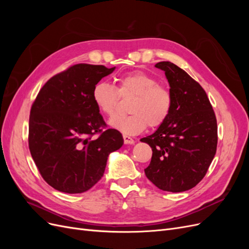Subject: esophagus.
I'll return each instance as SVG.
<instances>
[{
	"label": "esophagus",
	"mask_w": 249,
	"mask_h": 249,
	"mask_svg": "<svg viewBox=\"0 0 249 249\" xmlns=\"http://www.w3.org/2000/svg\"><path fill=\"white\" fill-rule=\"evenodd\" d=\"M123 137H124V144H134L135 143V140L132 137L127 136V135H123Z\"/></svg>",
	"instance_id": "1"
}]
</instances>
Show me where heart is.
I'll list each match as a JSON object with an SVG mask.
<instances>
[{
	"instance_id": "heart-1",
	"label": "heart",
	"mask_w": 249,
	"mask_h": 249,
	"mask_svg": "<svg viewBox=\"0 0 249 249\" xmlns=\"http://www.w3.org/2000/svg\"><path fill=\"white\" fill-rule=\"evenodd\" d=\"M116 87L107 82L96 83L92 89V100L103 114L115 113L119 95L133 96L129 105V115H116L110 125L124 134H138L149 127L162 125L172 109L170 90L159 84V80L143 71H132L115 80Z\"/></svg>"
}]
</instances>
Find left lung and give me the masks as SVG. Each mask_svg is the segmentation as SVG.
I'll return each mask as SVG.
<instances>
[{
	"instance_id": "left-lung-1",
	"label": "left lung",
	"mask_w": 249,
	"mask_h": 249,
	"mask_svg": "<svg viewBox=\"0 0 249 249\" xmlns=\"http://www.w3.org/2000/svg\"><path fill=\"white\" fill-rule=\"evenodd\" d=\"M165 71L172 94L168 118L150 136L142 138L153 156L146 178L163 191L183 192L206 176L217 148V120L199 83L168 61L155 65Z\"/></svg>"
}]
</instances>
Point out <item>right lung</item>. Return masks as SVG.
<instances>
[{"label": "right lung", "mask_w": 249, "mask_h": 249, "mask_svg": "<svg viewBox=\"0 0 249 249\" xmlns=\"http://www.w3.org/2000/svg\"><path fill=\"white\" fill-rule=\"evenodd\" d=\"M115 67L79 63L42 86L29 119V149L42 178L65 193H83L102 178L108 156L124 144L107 129L92 100L96 83Z\"/></svg>", "instance_id": "obj_1"}]
</instances>
